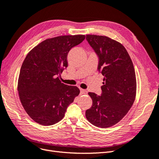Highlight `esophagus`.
<instances>
[{"label": "esophagus", "mask_w": 159, "mask_h": 159, "mask_svg": "<svg viewBox=\"0 0 159 159\" xmlns=\"http://www.w3.org/2000/svg\"><path fill=\"white\" fill-rule=\"evenodd\" d=\"M80 93H81V95H87V91L85 89H81L80 90Z\"/></svg>", "instance_id": "1"}]
</instances>
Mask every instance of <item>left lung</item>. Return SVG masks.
<instances>
[{
  "label": "left lung",
  "mask_w": 159,
  "mask_h": 159,
  "mask_svg": "<svg viewBox=\"0 0 159 159\" xmlns=\"http://www.w3.org/2000/svg\"><path fill=\"white\" fill-rule=\"evenodd\" d=\"M86 39L98 57V70L104 82L101 96L89 92L93 104L85 116L97 127L109 128L120 122L134 102L137 84L134 64L120 43L96 35H87Z\"/></svg>",
  "instance_id": "left-lung-1"
}]
</instances>
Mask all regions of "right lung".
<instances>
[{
	"mask_svg": "<svg viewBox=\"0 0 159 159\" xmlns=\"http://www.w3.org/2000/svg\"><path fill=\"white\" fill-rule=\"evenodd\" d=\"M85 38L84 35L50 38L27 54L20 69L18 91L24 110L37 123L51 125L61 121L80 94L77 87L61 83L60 75L68 66L70 49Z\"/></svg>",
	"mask_w": 159,
	"mask_h": 159,
	"instance_id": "add662e5",
	"label": "right lung"
}]
</instances>
